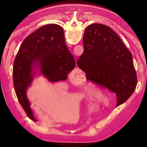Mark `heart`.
Segmentation results:
<instances>
[{
	"label": "heart",
	"instance_id": "heart-1",
	"mask_svg": "<svg viewBox=\"0 0 147 147\" xmlns=\"http://www.w3.org/2000/svg\"><path fill=\"white\" fill-rule=\"evenodd\" d=\"M90 94L93 97L98 98L96 103L98 105L104 104L107 101H108V98L105 96L101 95V90L98 88H94L93 90H90Z\"/></svg>",
	"mask_w": 147,
	"mask_h": 147
}]
</instances>
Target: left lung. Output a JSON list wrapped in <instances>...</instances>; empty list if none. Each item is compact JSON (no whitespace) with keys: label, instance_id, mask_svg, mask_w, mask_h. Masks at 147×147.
<instances>
[{"label":"left lung","instance_id":"left-lung-1","mask_svg":"<svg viewBox=\"0 0 147 147\" xmlns=\"http://www.w3.org/2000/svg\"><path fill=\"white\" fill-rule=\"evenodd\" d=\"M83 42L78 66L92 82L115 92L117 106L124 103L138 82L132 53L110 27L101 24L89 26Z\"/></svg>","mask_w":147,"mask_h":147}]
</instances>
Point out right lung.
Listing matches in <instances>:
<instances>
[{"label":"right lung","instance_id":"obj_1","mask_svg":"<svg viewBox=\"0 0 147 147\" xmlns=\"http://www.w3.org/2000/svg\"><path fill=\"white\" fill-rule=\"evenodd\" d=\"M75 65L60 26H42L26 38L14 60L13 80L15 94L30 119L36 121L27 91L37 70L49 82H56L66 80Z\"/></svg>","mask_w":147,"mask_h":147}]
</instances>
